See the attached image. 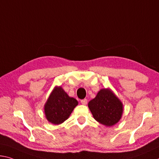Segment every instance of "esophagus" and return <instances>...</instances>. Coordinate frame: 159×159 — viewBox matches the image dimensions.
I'll use <instances>...</instances> for the list:
<instances>
[{"label": "esophagus", "instance_id": "esophagus-1", "mask_svg": "<svg viewBox=\"0 0 159 159\" xmlns=\"http://www.w3.org/2000/svg\"><path fill=\"white\" fill-rule=\"evenodd\" d=\"M80 102H81L83 105H85L87 104V102H88V100H87V99H84V100H82L81 101H80Z\"/></svg>", "mask_w": 159, "mask_h": 159}]
</instances>
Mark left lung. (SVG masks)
I'll list each match as a JSON object with an SVG mask.
<instances>
[{
  "label": "left lung",
  "instance_id": "1",
  "mask_svg": "<svg viewBox=\"0 0 159 159\" xmlns=\"http://www.w3.org/2000/svg\"><path fill=\"white\" fill-rule=\"evenodd\" d=\"M88 106L94 119L106 127L117 124L124 111L122 101L109 88L100 89Z\"/></svg>",
  "mask_w": 159,
  "mask_h": 159
}]
</instances>
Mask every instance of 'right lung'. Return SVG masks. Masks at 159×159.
<instances>
[{"mask_svg": "<svg viewBox=\"0 0 159 159\" xmlns=\"http://www.w3.org/2000/svg\"><path fill=\"white\" fill-rule=\"evenodd\" d=\"M79 104L70 97L61 86H55L44 105V112L48 122L60 125L66 121Z\"/></svg>", "mask_w": 159, "mask_h": 159, "instance_id": "add662e5", "label": "right lung"}]
</instances>
